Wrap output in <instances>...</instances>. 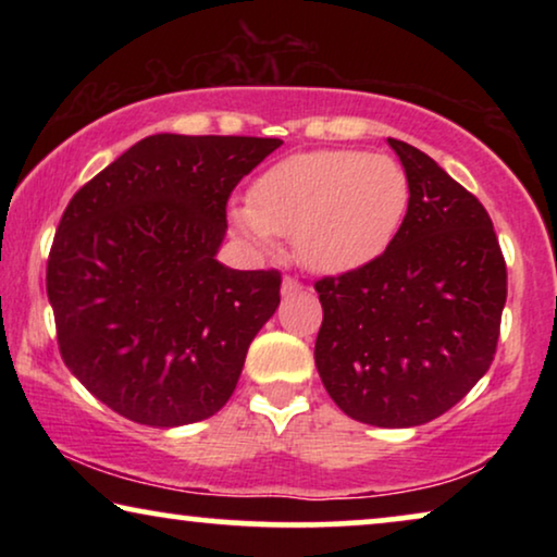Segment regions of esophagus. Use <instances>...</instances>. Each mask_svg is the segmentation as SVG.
<instances>
[{
    "mask_svg": "<svg viewBox=\"0 0 557 557\" xmlns=\"http://www.w3.org/2000/svg\"><path fill=\"white\" fill-rule=\"evenodd\" d=\"M296 292H301V281L294 278V276H286L284 284H281V294L284 296H292Z\"/></svg>",
    "mask_w": 557,
    "mask_h": 557,
    "instance_id": "obj_1",
    "label": "esophagus"
}]
</instances>
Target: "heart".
I'll list each match as a JSON object with an SVG mask.
<instances>
[{
    "label": "heart",
    "instance_id": "obj_1",
    "mask_svg": "<svg viewBox=\"0 0 557 557\" xmlns=\"http://www.w3.org/2000/svg\"><path fill=\"white\" fill-rule=\"evenodd\" d=\"M233 225L258 246L294 235L314 273H349L380 258L398 235L410 182L398 159L360 149H317L278 159L253 182Z\"/></svg>",
    "mask_w": 557,
    "mask_h": 557
}]
</instances>
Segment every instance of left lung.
Listing matches in <instances>:
<instances>
[{"label":"left lung","instance_id":"1","mask_svg":"<svg viewBox=\"0 0 557 557\" xmlns=\"http://www.w3.org/2000/svg\"><path fill=\"white\" fill-rule=\"evenodd\" d=\"M387 144L410 182L406 220L375 261L314 284L324 309L314 362L349 418L410 429L490 370L507 265L484 205L421 149Z\"/></svg>","mask_w":557,"mask_h":557}]
</instances>
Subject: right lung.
Listing matches in <instances>:
<instances>
[{
  "mask_svg": "<svg viewBox=\"0 0 557 557\" xmlns=\"http://www.w3.org/2000/svg\"><path fill=\"white\" fill-rule=\"evenodd\" d=\"M281 144L154 134L67 202L48 258L58 347L119 416L172 429L231 400L281 301V273L218 261L225 205Z\"/></svg>",
  "mask_w": 557,
  "mask_h": 557,
  "instance_id": "obj_1",
  "label": "right lung"
}]
</instances>
